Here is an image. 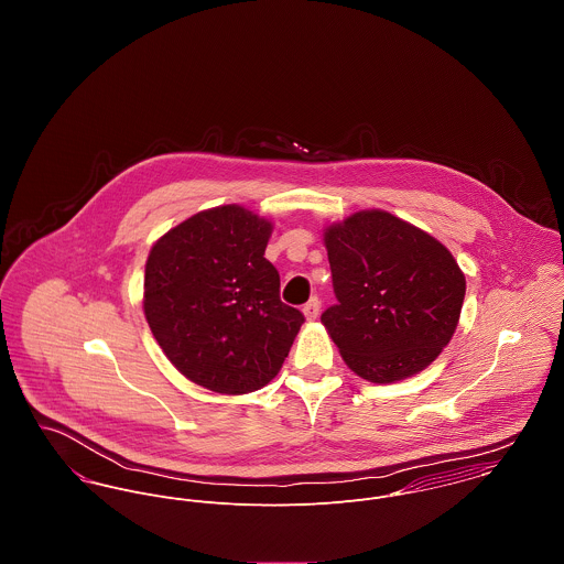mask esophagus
Masks as SVG:
<instances>
[{
	"label": "esophagus",
	"mask_w": 564,
	"mask_h": 564,
	"mask_svg": "<svg viewBox=\"0 0 564 564\" xmlns=\"http://www.w3.org/2000/svg\"><path fill=\"white\" fill-rule=\"evenodd\" d=\"M319 308H322V302H319L317 297H313V300L302 308V313H304V317H306L308 322H315V319L319 317Z\"/></svg>",
	"instance_id": "obj_1"
}]
</instances>
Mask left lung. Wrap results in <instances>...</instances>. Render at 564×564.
<instances>
[{
  "instance_id": "left-lung-1",
  "label": "left lung",
  "mask_w": 564,
  "mask_h": 564,
  "mask_svg": "<svg viewBox=\"0 0 564 564\" xmlns=\"http://www.w3.org/2000/svg\"><path fill=\"white\" fill-rule=\"evenodd\" d=\"M323 245L338 304L322 323L345 365L373 384L432 365L456 332L467 291L452 251L380 208L329 224Z\"/></svg>"
}]
</instances>
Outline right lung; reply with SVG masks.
Listing matches in <instances>:
<instances>
[{"label": "right lung", "mask_w": 564, "mask_h": 564, "mask_svg": "<svg viewBox=\"0 0 564 564\" xmlns=\"http://www.w3.org/2000/svg\"><path fill=\"white\" fill-rule=\"evenodd\" d=\"M273 224L239 204L199 210L152 245L143 313L169 362L221 395L269 384L304 323L264 258Z\"/></svg>", "instance_id": "add662e5"}]
</instances>
